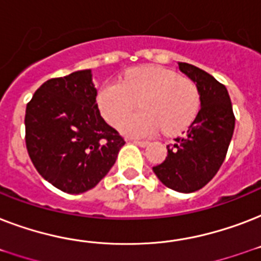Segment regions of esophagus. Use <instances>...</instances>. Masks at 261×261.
<instances>
[{
  "instance_id": "esophagus-1",
  "label": "esophagus",
  "mask_w": 261,
  "mask_h": 261,
  "mask_svg": "<svg viewBox=\"0 0 261 261\" xmlns=\"http://www.w3.org/2000/svg\"><path fill=\"white\" fill-rule=\"evenodd\" d=\"M133 142L137 143V145H138V146H141V147H145V146H147V145H149V142H147V141H138V139H133Z\"/></svg>"
}]
</instances>
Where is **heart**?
Listing matches in <instances>:
<instances>
[{"instance_id": "1", "label": "heart", "mask_w": 261, "mask_h": 261, "mask_svg": "<svg viewBox=\"0 0 261 261\" xmlns=\"http://www.w3.org/2000/svg\"><path fill=\"white\" fill-rule=\"evenodd\" d=\"M96 100L111 124H116L138 101L141 111L119 123V128L133 137H150L160 128L165 134L180 133L194 122L200 107L198 88L191 80L160 66L133 69L122 83H106Z\"/></svg>"}]
</instances>
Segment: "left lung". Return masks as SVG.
<instances>
[{
  "label": "left lung",
  "instance_id": "1",
  "mask_svg": "<svg viewBox=\"0 0 261 261\" xmlns=\"http://www.w3.org/2000/svg\"><path fill=\"white\" fill-rule=\"evenodd\" d=\"M181 73L196 84L200 110L182 137L168 145L164 163L153 167L164 186L190 194L214 177L226 157L236 118L226 87L202 69L178 62Z\"/></svg>",
  "mask_w": 261,
  "mask_h": 261
}]
</instances>
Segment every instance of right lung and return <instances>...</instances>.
<instances>
[{"instance_id": "right-lung-1", "label": "right lung", "mask_w": 261, "mask_h": 261, "mask_svg": "<svg viewBox=\"0 0 261 261\" xmlns=\"http://www.w3.org/2000/svg\"><path fill=\"white\" fill-rule=\"evenodd\" d=\"M96 96L88 69L48 80L27 104L31 161L43 178L67 194L97 186L126 143L101 118Z\"/></svg>"}]
</instances>
